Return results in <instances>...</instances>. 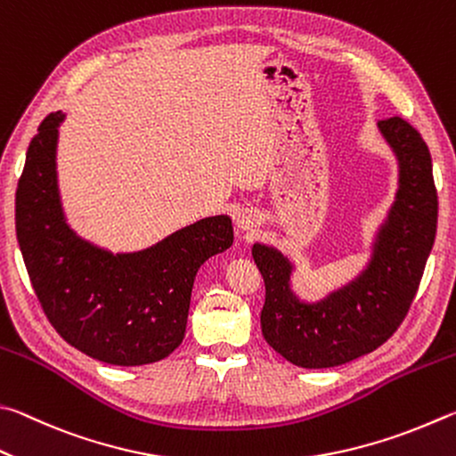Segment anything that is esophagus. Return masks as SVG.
<instances>
[{
	"instance_id": "esophagus-1",
	"label": "esophagus",
	"mask_w": 456,
	"mask_h": 456,
	"mask_svg": "<svg viewBox=\"0 0 456 456\" xmlns=\"http://www.w3.org/2000/svg\"><path fill=\"white\" fill-rule=\"evenodd\" d=\"M236 226L242 230V232H252L254 228L258 226V218L252 210H240L236 214Z\"/></svg>"
}]
</instances>
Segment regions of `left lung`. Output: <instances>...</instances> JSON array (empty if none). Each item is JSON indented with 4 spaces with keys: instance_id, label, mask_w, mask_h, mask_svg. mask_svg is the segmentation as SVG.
Segmentation results:
<instances>
[{
    "instance_id": "left-lung-1",
    "label": "left lung",
    "mask_w": 456,
    "mask_h": 456,
    "mask_svg": "<svg viewBox=\"0 0 456 456\" xmlns=\"http://www.w3.org/2000/svg\"><path fill=\"white\" fill-rule=\"evenodd\" d=\"M379 130L396 156L398 190L362 274L322 300L305 302L290 289L292 262L273 246H252L266 286L262 334L302 369H330L385 345L409 313L433 250L438 198L427 143L398 116L380 119Z\"/></svg>"
}]
</instances>
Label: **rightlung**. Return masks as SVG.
Masks as SVG:
<instances>
[{"mask_svg": "<svg viewBox=\"0 0 456 456\" xmlns=\"http://www.w3.org/2000/svg\"><path fill=\"white\" fill-rule=\"evenodd\" d=\"M63 118L55 111L39 124L15 191L31 286L47 321L84 354L118 366L158 362L182 345L198 268L232 246V220L210 216L127 254L79 238L63 216L55 174Z\"/></svg>", "mask_w": 456, "mask_h": 456, "instance_id": "1", "label": "right lung"}]
</instances>
